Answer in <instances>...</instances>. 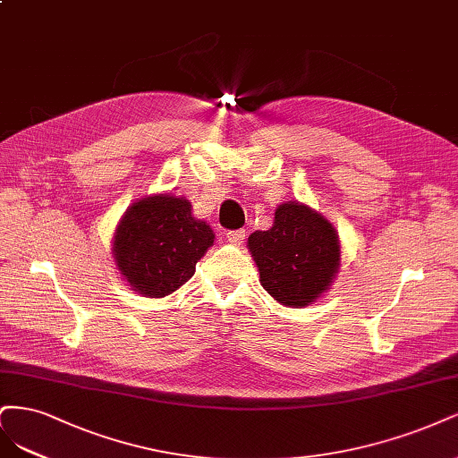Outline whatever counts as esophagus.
<instances>
[{
	"mask_svg": "<svg viewBox=\"0 0 458 458\" xmlns=\"http://www.w3.org/2000/svg\"><path fill=\"white\" fill-rule=\"evenodd\" d=\"M226 240L232 245H242L245 240V230H228L226 232Z\"/></svg>",
	"mask_w": 458,
	"mask_h": 458,
	"instance_id": "1",
	"label": "esophagus"
}]
</instances>
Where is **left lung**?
I'll return each instance as SVG.
<instances>
[{
    "label": "left lung",
    "instance_id": "1",
    "mask_svg": "<svg viewBox=\"0 0 458 458\" xmlns=\"http://www.w3.org/2000/svg\"><path fill=\"white\" fill-rule=\"evenodd\" d=\"M260 285L289 308L314 304L341 270V240L329 220L301 201L277 205L274 225L247 240Z\"/></svg>",
    "mask_w": 458,
    "mask_h": 458
}]
</instances>
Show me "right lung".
<instances>
[{
  "mask_svg": "<svg viewBox=\"0 0 458 458\" xmlns=\"http://www.w3.org/2000/svg\"><path fill=\"white\" fill-rule=\"evenodd\" d=\"M213 242L211 226L194 216L191 203L165 191L137 199L123 213L112 238V257L131 291L164 299L194 276Z\"/></svg>",
  "mask_w": 458,
  "mask_h": 458,
  "instance_id": "obj_1",
  "label": "right lung"
}]
</instances>
